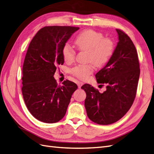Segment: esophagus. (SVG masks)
Wrapping results in <instances>:
<instances>
[{
	"mask_svg": "<svg viewBox=\"0 0 154 154\" xmlns=\"http://www.w3.org/2000/svg\"><path fill=\"white\" fill-rule=\"evenodd\" d=\"M77 84H78V88H81V87H82V86L83 85V83L82 82H78Z\"/></svg>",
	"mask_w": 154,
	"mask_h": 154,
	"instance_id": "34e87169",
	"label": "esophagus"
}]
</instances>
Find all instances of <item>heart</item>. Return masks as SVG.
<instances>
[{"label":"heart","mask_w":154,"mask_h":154,"mask_svg":"<svg viewBox=\"0 0 154 154\" xmlns=\"http://www.w3.org/2000/svg\"><path fill=\"white\" fill-rule=\"evenodd\" d=\"M78 49L87 51V65H79L71 69V73L76 77L84 80L94 71V66L101 67L111 57L114 50V44L110 39L104 38L103 34L94 30H87L79 35L75 40ZM63 57L67 62H72L76 51L68 43L63 45Z\"/></svg>","instance_id":"heart-1"}]
</instances>
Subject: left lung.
Here are the masks:
<instances>
[{"label": "left lung", "mask_w": 154, "mask_h": 154, "mask_svg": "<svg viewBox=\"0 0 154 154\" xmlns=\"http://www.w3.org/2000/svg\"><path fill=\"white\" fill-rule=\"evenodd\" d=\"M118 42L105 66L96 74L97 82L106 84L101 93L89 84L82 87L86 92L85 106L88 118L99 125L118 122L132 106L140 74L137 51L130 37L116 29Z\"/></svg>", "instance_id": "1"}]
</instances>
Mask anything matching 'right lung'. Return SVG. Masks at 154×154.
<instances>
[{
  "instance_id": "add662e5",
  "label": "right lung",
  "mask_w": 154,
  "mask_h": 154,
  "mask_svg": "<svg viewBox=\"0 0 154 154\" xmlns=\"http://www.w3.org/2000/svg\"><path fill=\"white\" fill-rule=\"evenodd\" d=\"M79 27L46 26L32 39L22 68V95L26 106L36 119L54 123L66 115L78 86L69 80L58 85L54 78L57 66L63 65V45Z\"/></svg>"
}]
</instances>
